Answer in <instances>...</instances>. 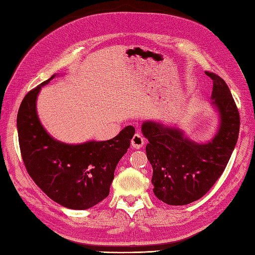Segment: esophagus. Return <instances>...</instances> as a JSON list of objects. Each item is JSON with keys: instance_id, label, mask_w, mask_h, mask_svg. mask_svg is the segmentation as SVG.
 <instances>
[{"instance_id": "34e87169", "label": "esophagus", "mask_w": 255, "mask_h": 255, "mask_svg": "<svg viewBox=\"0 0 255 255\" xmlns=\"http://www.w3.org/2000/svg\"><path fill=\"white\" fill-rule=\"evenodd\" d=\"M143 144H144V138H143L141 133L137 131L136 133L133 134V137L131 139V145L133 148L140 149V148L143 147Z\"/></svg>"}]
</instances>
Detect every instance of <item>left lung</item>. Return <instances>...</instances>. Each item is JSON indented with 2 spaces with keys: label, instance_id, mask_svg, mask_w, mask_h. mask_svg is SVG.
<instances>
[{
  "label": "left lung",
  "instance_id": "left-lung-1",
  "mask_svg": "<svg viewBox=\"0 0 255 255\" xmlns=\"http://www.w3.org/2000/svg\"><path fill=\"white\" fill-rule=\"evenodd\" d=\"M205 73L214 82L210 104L218 115L209 141L197 142L178 127L161 123L141 125L149 141L145 152L153 170V193L167 205H187L203 197L223 174L239 136L240 116L228 85L219 75Z\"/></svg>",
  "mask_w": 255,
  "mask_h": 255
}]
</instances>
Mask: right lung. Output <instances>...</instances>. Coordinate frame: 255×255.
Returning <instances> with one entry per match:
<instances>
[{
    "label": "right lung",
    "instance_id": "obj_1",
    "mask_svg": "<svg viewBox=\"0 0 255 255\" xmlns=\"http://www.w3.org/2000/svg\"><path fill=\"white\" fill-rule=\"evenodd\" d=\"M56 77L53 74L27 93L19 106L21 158L30 177L53 202L70 209H89L110 194L114 172L130 147L134 128L127 126L106 141L69 144L55 139L41 125L36 102L42 86Z\"/></svg>",
    "mask_w": 255,
    "mask_h": 255
}]
</instances>
